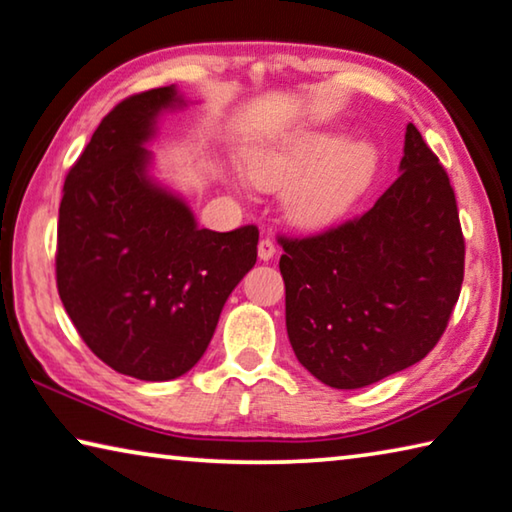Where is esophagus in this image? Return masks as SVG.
I'll return each instance as SVG.
<instances>
[{"label":"esophagus","instance_id":"34e87169","mask_svg":"<svg viewBox=\"0 0 512 512\" xmlns=\"http://www.w3.org/2000/svg\"><path fill=\"white\" fill-rule=\"evenodd\" d=\"M257 253H259V259L269 262V259H273V255H275V243L271 239H262L257 246Z\"/></svg>","mask_w":512,"mask_h":512}]
</instances>
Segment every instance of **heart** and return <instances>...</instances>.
<instances>
[{
	"label": "heart",
	"instance_id": "obj_1",
	"mask_svg": "<svg viewBox=\"0 0 512 512\" xmlns=\"http://www.w3.org/2000/svg\"><path fill=\"white\" fill-rule=\"evenodd\" d=\"M335 136L307 134L248 159L250 182L285 189V212L300 227H323L355 205L376 173V152L355 141L337 145Z\"/></svg>",
	"mask_w": 512,
	"mask_h": 512
}]
</instances>
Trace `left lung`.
<instances>
[{"instance_id":"8db88e82","label":"left lung","mask_w":512,"mask_h":512,"mask_svg":"<svg viewBox=\"0 0 512 512\" xmlns=\"http://www.w3.org/2000/svg\"><path fill=\"white\" fill-rule=\"evenodd\" d=\"M278 243L291 348L337 389L367 387L424 360L465 278L456 193L412 123L401 175L369 212Z\"/></svg>"}]
</instances>
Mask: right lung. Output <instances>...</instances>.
I'll return each instance as SVG.
<instances>
[{
    "instance_id": "add662e5",
    "label": "right lung",
    "mask_w": 512,
    "mask_h": 512,
    "mask_svg": "<svg viewBox=\"0 0 512 512\" xmlns=\"http://www.w3.org/2000/svg\"><path fill=\"white\" fill-rule=\"evenodd\" d=\"M175 86L118 102L72 164L56 225V289L84 344L113 371L173 380L207 351L227 296L257 262L259 230L196 227L145 175Z\"/></svg>"
}]
</instances>
